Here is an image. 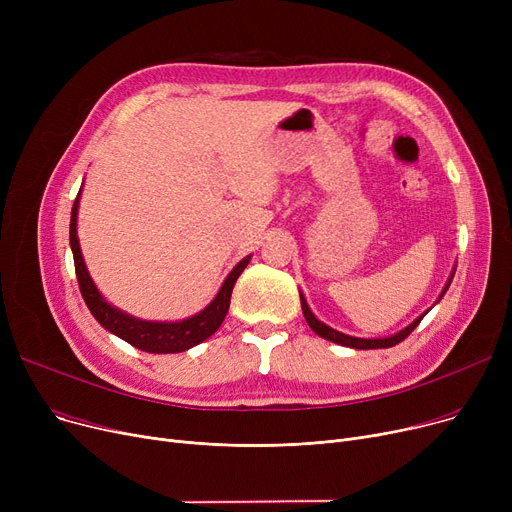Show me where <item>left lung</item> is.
I'll return each instance as SVG.
<instances>
[{"label":"left lung","instance_id":"left-lung-1","mask_svg":"<svg viewBox=\"0 0 512 512\" xmlns=\"http://www.w3.org/2000/svg\"><path fill=\"white\" fill-rule=\"evenodd\" d=\"M454 272H456V265L452 267V274H450V278H448V282H446V286L442 288V292H440V297H438V301L436 303H440V299L444 297L446 294V290H448V286H450V282H452V278H454ZM299 294H301V307H303V315H305V319H307V324H309V328L317 334V336H321V338H326V340H330V342H334V344H340V346H348V348H355V351H369V348H390V346H394V344H398V342H402L405 340L417 326H419V321L429 313V307L425 313H421L415 321H411V324L407 326V328H402L400 332H396V334H392V336H384V338H357V336H348V334H342V332H338V330H334V328H330L328 324H324V321H319L317 317H315V313L309 309V305H307V299H305V294L299 290ZM434 303V305H436Z\"/></svg>","mask_w":512,"mask_h":512}]
</instances>
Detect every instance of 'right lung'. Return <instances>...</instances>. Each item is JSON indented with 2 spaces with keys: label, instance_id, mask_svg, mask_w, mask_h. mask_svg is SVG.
I'll list each match as a JSON object with an SVG mask.
<instances>
[{
  "label": "right lung",
  "instance_id": "add662e5",
  "mask_svg": "<svg viewBox=\"0 0 512 512\" xmlns=\"http://www.w3.org/2000/svg\"><path fill=\"white\" fill-rule=\"evenodd\" d=\"M80 193H83V188H80L76 199H74L72 215H70V249L74 255V267H76L80 294H83L89 311L93 313V317L99 321V324L107 332H112L114 336L126 340L134 348H139V351L155 353V355L184 353V351H188V348L201 344L211 334L218 332V328L222 326V321L228 313V307H230L232 288H234L238 276L242 274V270L249 265L251 255L240 259L232 267V272L226 276L224 284L220 286L213 301L205 309H201L199 313H195L191 317L176 319V321H157V319H143L137 315H130V313L114 307L103 297L87 270V263H85L83 251H80V242H78V234H76Z\"/></svg>",
  "mask_w": 512,
  "mask_h": 512
}]
</instances>
